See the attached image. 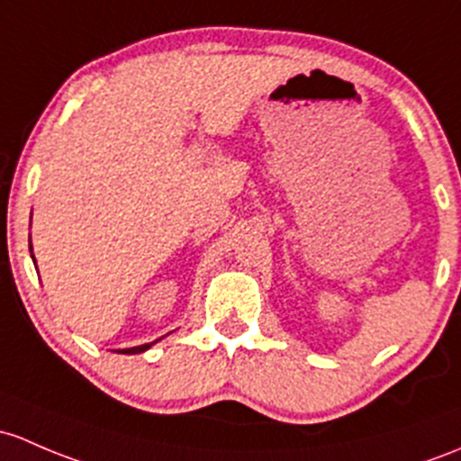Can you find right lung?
Wrapping results in <instances>:
<instances>
[{
    "label": "right lung",
    "mask_w": 461,
    "mask_h": 461,
    "mask_svg": "<svg viewBox=\"0 0 461 461\" xmlns=\"http://www.w3.org/2000/svg\"><path fill=\"white\" fill-rule=\"evenodd\" d=\"M152 345H141V347H132V348H123V351H119V353H143L145 348H149Z\"/></svg>",
    "instance_id": "right-lung-1"
}]
</instances>
